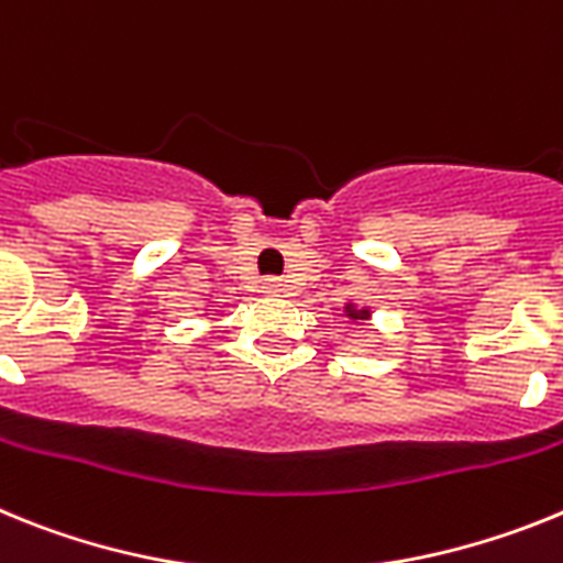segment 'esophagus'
<instances>
[{"label": "esophagus", "mask_w": 563, "mask_h": 563, "mask_svg": "<svg viewBox=\"0 0 563 563\" xmlns=\"http://www.w3.org/2000/svg\"><path fill=\"white\" fill-rule=\"evenodd\" d=\"M263 288H266L268 295H277V291H280V280H277V277H268L266 283H263Z\"/></svg>", "instance_id": "1"}]
</instances>
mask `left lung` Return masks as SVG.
Instances as JSON below:
<instances>
[{
    "mask_svg": "<svg viewBox=\"0 0 563 563\" xmlns=\"http://www.w3.org/2000/svg\"><path fill=\"white\" fill-rule=\"evenodd\" d=\"M349 317H354V320H365V317H368V311H351L349 309Z\"/></svg>",
    "mask_w": 563,
    "mask_h": 563,
    "instance_id": "obj_1",
    "label": "left lung"
}]
</instances>
